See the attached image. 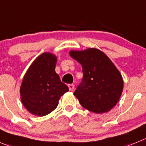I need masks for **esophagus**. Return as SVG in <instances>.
<instances>
[{
  "label": "esophagus",
  "mask_w": 146,
  "mask_h": 146,
  "mask_svg": "<svg viewBox=\"0 0 146 146\" xmlns=\"http://www.w3.org/2000/svg\"><path fill=\"white\" fill-rule=\"evenodd\" d=\"M68 88H69V90H70V91H73V89H74V88H75V86H74V84H68Z\"/></svg>",
  "instance_id": "esophagus-1"
}]
</instances>
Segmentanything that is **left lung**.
<instances>
[{
    "label": "left lung",
    "instance_id": "8db88e82",
    "mask_svg": "<svg viewBox=\"0 0 146 146\" xmlns=\"http://www.w3.org/2000/svg\"><path fill=\"white\" fill-rule=\"evenodd\" d=\"M82 65L84 77L73 94L83 107L92 112H107L116 105L123 90L120 73L111 60L96 48L70 52Z\"/></svg>",
    "mask_w": 146,
    "mask_h": 146
}]
</instances>
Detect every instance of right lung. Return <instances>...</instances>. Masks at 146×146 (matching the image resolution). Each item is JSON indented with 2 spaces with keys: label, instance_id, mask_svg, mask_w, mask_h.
I'll return each mask as SVG.
<instances>
[{
  "label": "right lung",
  "instance_id": "right-lung-1",
  "mask_svg": "<svg viewBox=\"0 0 146 146\" xmlns=\"http://www.w3.org/2000/svg\"><path fill=\"white\" fill-rule=\"evenodd\" d=\"M57 58L44 52L30 65L20 88L21 100L25 108L36 116L50 114L58 105V101L68 87L55 72Z\"/></svg>",
  "mask_w": 146,
  "mask_h": 146
}]
</instances>
